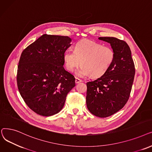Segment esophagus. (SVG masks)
Here are the masks:
<instances>
[{"label": "esophagus", "instance_id": "34e87169", "mask_svg": "<svg viewBox=\"0 0 152 152\" xmlns=\"http://www.w3.org/2000/svg\"><path fill=\"white\" fill-rule=\"evenodd\" d=\"M82 82V80H80V78H78L77 77H75V83H80Z\"/></svg>", "mask_w": 152, "mask_h": 152}]
</instances>
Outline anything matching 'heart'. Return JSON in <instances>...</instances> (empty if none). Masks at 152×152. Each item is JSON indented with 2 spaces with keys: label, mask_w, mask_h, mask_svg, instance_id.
Instances as JSON below:
<instances>
[{
  "label": "heart",
  "mask_w": 152,
  "mask_h": 152,
  "mask_svg": "<svg viewBox=\"0 0 152 152\" xmlns=\"http://www.w3.org/2000/svg\"><path fill=\"white\" fill-rule=\"evenodd\" d=\"M114 58L115 53L111 48L90 40L79 41L75 46L74 51L67 50L64 56L68 70L74 71L80 64L82 67L77 74L80 77L91 75L93 78L103 76L111 67Z\"/></svg>",
  "instance_id": "obj_1"
}]
</instances>
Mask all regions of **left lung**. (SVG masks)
I'll return each instance as SVG.
<instances>
[{"label": "left lung", "instance_id": "obj_1", "mask_svg": "<svg viewBox=\"0 0 152 152\" xmlns=\"http://www.w3.org/2000/svg\"><path fill=\"white\" fill-rule=\"evenodd\" d=\"M109 42L115 58L106 73L86 83L88 110L99 118H106L123 107L129 98L135 75V66L127 43L114 37L98 38Z\"/></svg>", "mask_w": 152, "mask_h": 152}]
</instances>
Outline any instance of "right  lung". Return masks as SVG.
<instances>
[{"mask_svg": "<svg viewBox=\"0 0 152 152\" xmlns=\"http://www.w3.org/2000/svg\"><path fill=\"white\" fill-rule=\"evenodd\" d=\"M71 41L68 37L45 34L21 54L18 91L26 105L42 116L58 113L75 86L74 76L63 67L64 53Z\"/></svg>", "mask_w": 152, "mask_h": 152, "instance_id": "obj_1", "label": "right lung"}]
</instances>
